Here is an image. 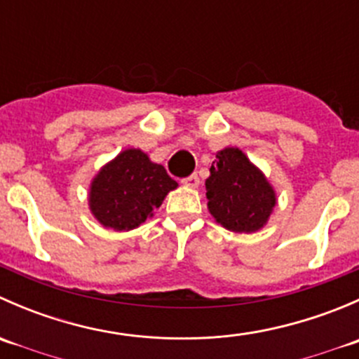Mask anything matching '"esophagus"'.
<instances>
[{"mask_svg": "<svg viewBox=\"0 0 359 359\" xmlns=\"http://www.w3.org/2000/svg\"><path fill=\"white\" fill-rule=\"evenodd\" d=\"M182 184L186 187H191V189H196L198 186H200V177L196 175V173H193V175L186 177V179H182Z\"/></svg>", "mask_w": 359, "mask_h": 359, "instance_id": "1", "label": "esophagus"}]
</instances>
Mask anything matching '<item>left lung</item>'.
<instances>
[{"mask_svg": "<svg viewBox=\"0 0 359 359\" xmlns=\"http://www.w3.org/2000/svg\"><path fill=\"white\" fill-rule=\"evenodd\" d=\"M205 186L208 212L233 233L260 231L278 205L273 184L238 147L217 151Z\"/></svg>", "mask_w": 359, "mask_h": 359, "instance_id": "left-lung-1", "label": "left lung"}]
</instances>
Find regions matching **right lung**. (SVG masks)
<instances>
[{
    "label": "right lung",
    "mask_w": 359,
    "mask_h": 359,
    "mask_svg": "<svg viewBox=\"0 0 359 359\" xmlns=\"http://www.w3.org/2000/svg\"><path fill=\"white\" fill-rule=\"evenodd\" d=\"M177 186L144 151L128 147L95 173L90 182L88 208L106 229L132 231L151 219Z\"/></svg>",
    "instance_id": "add662e5"
}]
</instances>
